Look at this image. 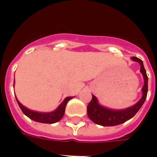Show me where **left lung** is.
I'll return each instance as SVG.
<instances>
[{
	"mask_svg": "<svg viewBox=\"0 0 157 157\" xmlns=\"http://www.w3.org/2000/svg\"><path fill=\"white\" fill-rule=\"evenodd\" d=\"M132 59L140 65V72L144 77V86L142 87V97L135 105L128 109L116 110L104 108L98 103L95 96L92 95V101L87 105V115L93 123L102 126H115L121 124L133 118L145 102L148 92V77L141 59L137 57H132Z\"/></svg>",
	"mask_w": 157,
	"mask_h": 157,
	"instance_id": "obj_1",
	"label": "left lung"
}]
</instances>
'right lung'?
Returning <instances> with one entry per match:
<instances>
[{"mask_svg": "<svg viewBox=\"0 0 157 157\" xmlns=\"http://www.w3.org/2000/svg\"><path fill=\"white\" fill-rule=\"evenodd\" d=\"M14 86V85H13ZM72 98V97H67L65 98V100L59 104L57 109H55V111L50 113H39L36 112V111H32L30 109H27L26 107L22 105L21 102H19L17 98V102L18 103L20 109L22 111V113L25 114L26 116H28L29 118H31L32 120L36 122H39V123H44V124H54L56 122L59 121L62 118V117L64 116L65 113V107L67 102Z\"/></svg>", "mask_w": 157, "mask_h": 157, "instance_id": "obj_1", "label": "right lung"}]
</instances>
